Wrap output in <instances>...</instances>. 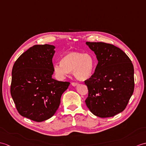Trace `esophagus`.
<instances>
[{
  "label": "esophagus",
  "instance_id": "34e87169",
  "mask_svg": "<svg viewBox=\"0 0 146 146\" xmlns=\"http://www.w3.org/2000/svg\"><path fill=\"white\" fill-rule=\"evenodd\" d=\"M78 84V83H76V82H72V86H76Z\"/></svg>",
  "mask_w": 146,
  "mask_h": 146
}]
</instances>
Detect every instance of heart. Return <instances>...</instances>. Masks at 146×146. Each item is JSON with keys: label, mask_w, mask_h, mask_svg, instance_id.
<instances>
[{"label": "heart", "mask_w": 146, "mask_h": 146, "mask_svg": "<svg viewBox=\"0 0 146 146\" xmlns=\"http://www.w3.org/2000/svg\"><path fill=\"white\" fill-rule=\"evenodd\" d=\"M94 60L89 54L72 52L66 53L60 63L54 65V72L60 78L66 76L70 72L80 80L88 79L94 71Z\"/></svg>", "instance_id": "1"}]
</instances>
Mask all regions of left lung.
<instances>
[{"instance_id":"8db88e82","label":"left lung","mask_w":146,"mask_h":146,"mask_svg":"<svg viewBox=\"0 0 146 146\" xmlns=\"http://www.w3.org/2000/svg\"><path fill=\"white\" fill-rule=\"evenodd\" d=\"M98 61L95 72L84 81L88 90L87 107L100 117L123 111L134 92V66L123 50L112 44L88 42Z\"/></svg>"}]
</instances>
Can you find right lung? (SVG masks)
Here are the masks:
<instances>
[{"label":"right lung","mask_w":146,"mask_h":146,"mask_svg":"<svg viewBox=\"0 0 146 146\" xmlns=\"http://www.w3.org/2000/svg\"><path fill=\"white\" fill-rule=\"evenodd\" d=\"M55 46L36 45L23 53L12 71L11 94L21 116L42 122L52 117L70 83L52 78Z\"/></svg>","instance_id":"add662e5"}]
</instances>
